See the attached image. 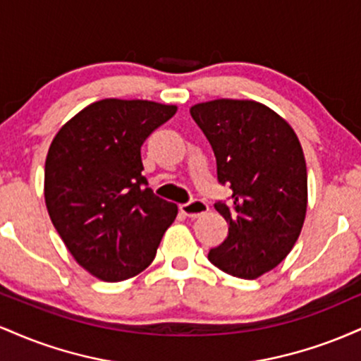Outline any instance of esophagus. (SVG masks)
<instances>
[{"mask_svg": "<svg viewBox=\"0 0 361 361\" xmlns=\"http://www.w3.org/2000/svg\"><path fill=\"white\" fill-rule=\"evenodd\" d=\"M180 210H181V214L186 215V217L195 219V217H200V215H204L205 212H209V205H207V202L195 198V200H190V202H186V204H181Z\"/></svg>", "mask_w": 361, "mask_h": 361, "instance_id": "esophagus-1", "label": "esophagus"}]
</instances>
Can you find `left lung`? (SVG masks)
<instances>
[{"instance_id": "1", "label": "left lung", "mask_w": 361, "mask_h": 361, "mask_svg": "<svg viewBox=\"0 0 361 361\" xmlns=\"http://www.w3.org/2000/svg\"><path fill=\"white\" fill-rule=\"evenodd\" d=\"M217 161V180L233 190L215 210L229 224L209 252L219 270L255 280L280 264L295 244L307 210V169L292 127L250 100H214L190 109Z\"/></svg>"}]
</instances>
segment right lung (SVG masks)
Returning <instances> with one entry per match:
<instances>
[{"label":"right lung","instance_id":"1","mask_svg":"<svg viewBox=\"0 0 361 361\" xmlns=\"http://www.w3.org/2000/svg\"><path fill=\"white\" fill-rule=\"evenodd\" d=\"M176 106L102 100L57 132L45 159V205L74 259L103 281L135 276L154 259L178 207L142 176L140 147Z\"/></svg>","mask_w":361,"mask_h":361}]
</instances>
